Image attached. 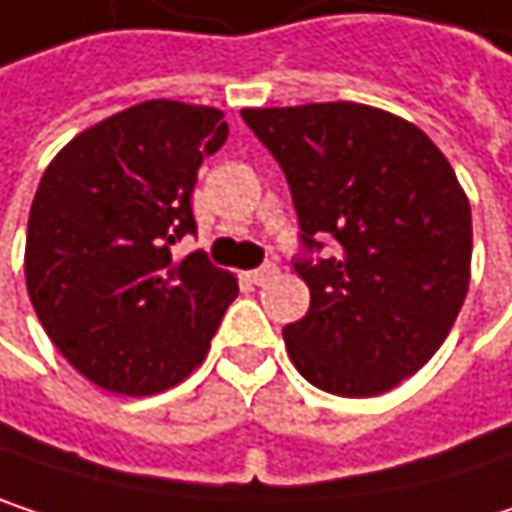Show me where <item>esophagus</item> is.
<instances>
[{
	"label": "esophagus",
	"mask_w": 512,
	"mask_h": 512,
	"mask_svg": "<svg viewBox=\"0 0 512 512\" xmlns=\"http://www.w3.org/2000/svg\"><path fill=\"white\" fill-rule=\"evenodd\" d=\"M275 275H278V269H275V266H260V269H252V272H249V281L257 284V287H263V284H269Z\"/></svg>",
	"instance_id": "1"
}]
</instances>
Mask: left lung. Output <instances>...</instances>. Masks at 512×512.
<instances>
[{
	"mask_svg": "<svg viewBox=\"0 0 512 512\" xmlns=\"http://www.w3.org/2000/svg\"><path fill=\"white\" fill-rule=\"evenodd\" d=\"M281 162L308 249L311 290L284 326L287 356L317 388L376 397L445 344L471 278V207L448 156L412 121L364 103L243 109Z\"/></svg>",
	"mask_w": 512,
	"mask_h": 512,
	"instance_id": "8db88e82",
	"label": "left lung"
}]
</instances>
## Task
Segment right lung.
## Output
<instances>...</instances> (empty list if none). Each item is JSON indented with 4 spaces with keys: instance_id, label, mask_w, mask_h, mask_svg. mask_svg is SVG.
<instances>
[{
    "instance_id": "1",
    "label": "right lung",
    "mask_w": 512,
    "mask_h": 512,
    "mask_svg": "<svg viewBox=\"0 0 512 512\" xmlns=\"http://www.w3.org/2000/svg\"><path fill=\"white\" fill-rule=\"evenodd\" d=\"M225 112L145 100L73 136L47 165L26 231V290L55 350L88 382L148 397L183 382L210 350L240 287L204 252L192 189L228 139Z\"/></svg>"
}]
</instances>
